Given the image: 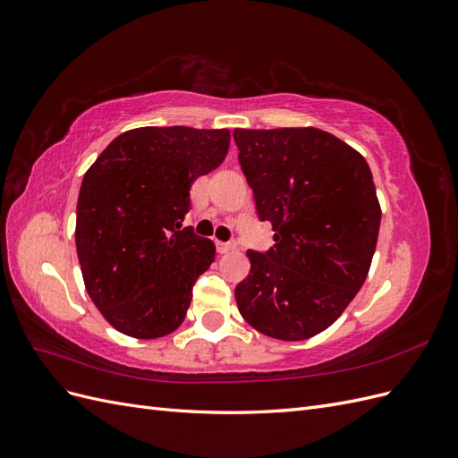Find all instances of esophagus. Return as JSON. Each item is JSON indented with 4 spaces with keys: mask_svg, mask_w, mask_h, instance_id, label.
<instances>
[{
    "mask_svg": "<svg viewBox=\"0 0 458 458\" xmlns=\"http://www.w3.org/2000/svg\"><path fill=\"white\" fill-rule=\"evenodd\" d=\"M237 248V241H229V242H224V241H216V250L219 254H227L231 250H234Z\"/></svg>",
    "mask_w": 458,
    "mask_h": 458,
    "instance_id": "esophagus-1",
    "label": "esophagus"
}]
</instances>
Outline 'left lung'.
I'll list each match as a JSON object with an SVG mask.
<instances>
[{
	"instance_id": "obj_1",
	"label": "left lung",
	"mask_w": 458,
	"mask_h": 458,
	"mask_svg": "<svg viewBox=\"0 0 458 458\" xmlns=\"http://www.w3.org/2000/svg\"><path fill=\"white\" fill-rule=\"evenodd\" d=\"M239 164L267 252L248 250L250 273L234 288L244 321L276 340L328 328L363 286L377 248L380 204L367 160L317 128L234 130Z\"/></svg>"
}]
</instances>
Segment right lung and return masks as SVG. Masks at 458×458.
I'll return each mask as SVG.
<instances>
[{"instance_id": "1", "label": "right lung", "mask_w": 458, "mask_h": 458, "mask_svg": "<svg viewBox=\"0 0 458 458\" xmlns=\"http://www.w3.org/2000/svg\"><path fill=\"white\" fill-rule=\"evenodd\" d=\"M229 140V130L137 128L86 172L76 252L89 298L123 335L160 338L183 323L216 246L182 221L192 183L225 160Z\"/></svg>"}]
</instances>
